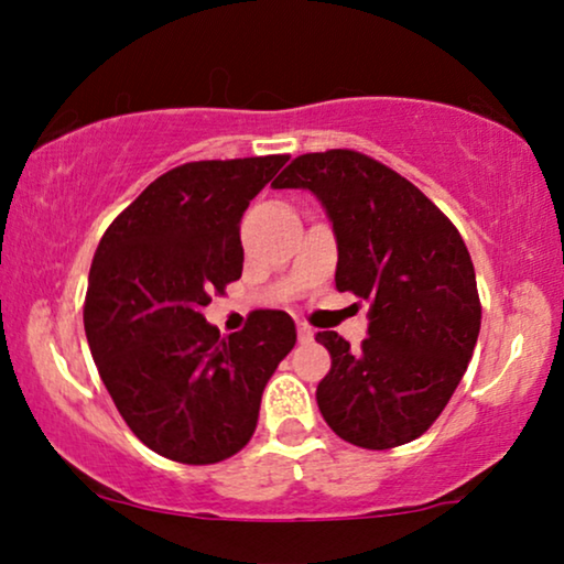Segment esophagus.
<instances>
[{
    "instance_id": "34e87169",
    "label": "esophagus",
    "mask_w": 564,
    "mask_h": 564,
    "mask_svg": "<svg viewBox=\"0 0 564 564\" xmlns=\"http://www.w3.org/2000/svg\"><path fill=\"white\" fill-rule=\"evenodd\" d=\"M297 338H300V341H303V344L313 341V328L305 326V323H300V326H297Z\"/></svg>"
}]
</instances>
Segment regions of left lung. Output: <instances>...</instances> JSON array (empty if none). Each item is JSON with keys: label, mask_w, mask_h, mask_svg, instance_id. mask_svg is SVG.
<instances>
[{"label": "left lung", "mask_w": 564, "mask_h": 564, "mask_svg": "<svg viewBox=\"0 0 564 564\" xmlns=\"http://www.w3.org/2000/svg\"><path fill=\"white\" fill-rule=\"evenodd\" d=\"M307 189L334 226L336 290L369 303L367 338L336 330L315 400L344 442L392 449L438 419L480 334L475 267L459 230L405 176L357 151L297 156L272 184Z\"/></svg>", "instance_id": "obj_1"}]
</instances>
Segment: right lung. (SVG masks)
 <instances>
[{
  "label": "right lung",
  "instance_id": "right-lung-1",
  "mask_svg": "<svg viewBox=\"0 0 564 564\" xmlns=\"http://www.w3.org/2000/svg\"><path fill=\"white\" fill-rule=\"evenodd\" d=\"M290 156L192 161L151 182L105 230L84 330L130 431L161 457L213 465L253 436L261 392L297 341L284 311L220 336L210 292L241 276L246 207Z\"/></svg>",
  "mask_w": 564,
  "mask_h": 564
}]
</instances>
